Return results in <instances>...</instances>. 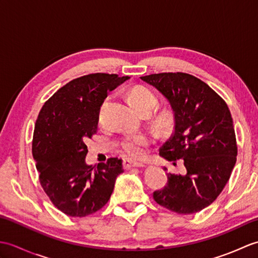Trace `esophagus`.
I'll list each match as a JSON object with an SVG mask.
<instances>
[{"label":"esophagus","instance_id":"obj_1","mask_svg":"<svg viewBox=\"0 0 258 258\" xmlns=\"http://www.w3.org/2000/svg\"><path fill=\"white\" fill-rule=\"evenodd\" d=\"M145 164L142 162H132V161H124L123 162V167L125 169H130L132 167H144Z\"/></svg>","mask_w":258,"mask_h":258}]
</instances>
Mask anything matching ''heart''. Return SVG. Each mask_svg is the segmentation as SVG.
<instances>
[{
	"label": "heart",
	"mask_w": 258,
	"mask_h": 258,
	"mask_svg": "<svg viewBox=\"0 0 258 258\" xmlns=\"http://www.w3.org/2000/svg\"><path fill=\"white\" fill-rule=\"evenodd\" d=\"M127 101L138 113H149L157 105V97L151 90L144 86H134L127 93ZM153 123L157 131L162 133H168L174 126V116L169 109H163L158 112ZM151 144V139L145 134H139L132 138L125 139L120 143V149L124 156L136 160L145 155L146 149Z\"/></svg>",
	"instance_id": "heart-1"
}]
</instances>
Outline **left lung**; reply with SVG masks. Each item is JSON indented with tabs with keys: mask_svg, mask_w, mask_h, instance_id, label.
Listing matches in <instances>:
<instances>
[{
	"mask_svg": "<svg viewBox=\"0 0 258 258\" xmlns=\"http://www.w3.org/2000/svg\"><path fill=\"white\" fill-rule=\"evenodd\" d=\"M168 101L174 133L160 155L184 174L167 173V184L153 194L155 202L177 214H194L210 206L228 182L236 163L237 145L227 104L204 82L186 73L142 76ZM164 171H167L164 167Z\"/></svg>",
	"mask_w": 258,
	"mask_h": 258,
	"instance_id": "8db88e82",
	"label": "left lung"
}]
</instances>
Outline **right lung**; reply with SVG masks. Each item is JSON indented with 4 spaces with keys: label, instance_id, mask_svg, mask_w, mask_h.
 <instances>
[{
    "label": "right lung",
    "instance_id": "obj_1",
    "mask_svg": "<svg viewBox=\"0 0 258 258\" xmlns=\"http://www.w3.org/2000/svg\"><path fill=\"white\" fill-rule=\"evenodd\" d=\"M128 79L105 73L75 79L54 93L38 114L32 153L40 183L54 206L69 216L84 217L101 210L124 172L117 157L87 165L85 142L96 133L108 93Z\"/></svg>",
    "mask_w": 258,
    "mask_h": 258
}]
</instances>
